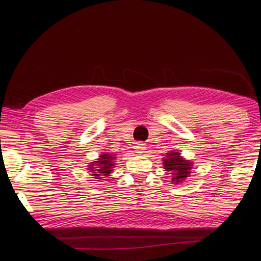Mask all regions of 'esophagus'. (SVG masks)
<instances>
[{
	"instance_id": "esophagus-1",
	"label": "esophagus",
	"mask_w": 261,
	"mask_h": 261,
	"mask_svg": "<svg viewBox=\"0 0 261 261\" xmlns=\"http://www.w3.org/2000/svg\"><path fill=\"white\" fill-rule=\"evenodd\" d=\"M146 147L144 146V144H141V143H137L136 145H135V152L137 153V154H141V153H144L145 152V149Z\"/></svg>"
}]
</instances>
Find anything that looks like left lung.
I'll use <instances>...</instances> for the list:
<instances>
[{
  "label": "left lung",
  "mask_w": 261,
  "mask_h": 261,
  "mask_svg": "<svg viewBox=\"0 0 261 261\" xmlns=\"http://www.w3.org/2000/svg\"><path fill=\"white\" fill-rule=\"evenodd\" d=\"M162 161L164 170L172 175L171 179L173 184H179L191 175L194 162L186 160L176 150H173V151L171 150L165 153Z\"/></svg>",
  "instance_id": "left-lung-1"
}]
</instances>
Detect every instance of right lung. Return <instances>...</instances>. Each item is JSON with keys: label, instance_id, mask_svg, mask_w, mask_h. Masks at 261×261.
<instances>
[{"label": "right lung", "instance_id": "obj_1", "mask_svg": "<svg viewBox=\"0 0 261 261\" xmlns=\"http://www.w3.org/2000/svg\"><path fill=\"white\" fill-rule=\"evenodd\" d=\"M116 155L114 153L102 152L97 160L90 162L88 164V171L91 172V176L96 178V180L103 179L113 172Z\"/></svg>", "mask_w": 261, "mask_h": 261}]
</instances>
